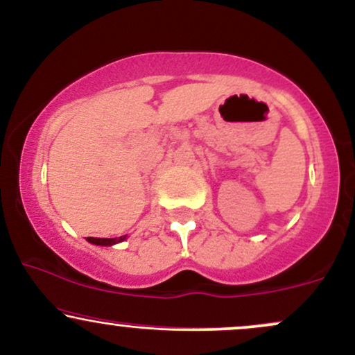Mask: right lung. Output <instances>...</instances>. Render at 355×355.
<instances>
[{"instance_id":"obj_1","label":"right lung","mask_w":355,"mask_h":355,"mask_svg":"<svg viewBox=\"0 0 355 355\" xmlns=\"http://www.w3.org/2000/svg\"><path fill=\"white\" fill-rule=\"evenodd\" d=\"M126 239V235L123 237H118V239H96V237H87V240L89 243H95V245H113V243L118 242H123Z\"/></svg>"}]
</instances>
